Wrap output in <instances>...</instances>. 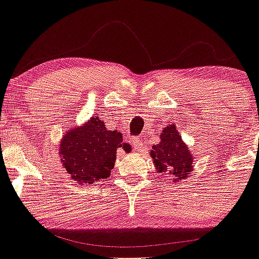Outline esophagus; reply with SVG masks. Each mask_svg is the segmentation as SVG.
Here are the masks:
<instances>
[{
	"mask_svg": "<svg viewBox=\"0 0 259 259\" xmlns=\"http://www.w3.org/2000/svg\"><path fill=\"white\" fill-rule=\"evenodd\" d=\"M132 146H133V148H135L137 152H142V151H143V148H144L142 141L137 137L132 138Z\"/></svg>",
	"mask_w": 259,
	"mask_h": 259,
	"instance_id": "34e87169",
	"label": "esophagus"
}]
</instances>
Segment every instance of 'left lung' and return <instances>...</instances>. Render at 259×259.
<instances>
[{
  "mask_svg": "<svg viewBox=\"0 0 259 259\" xmlns=\"http://www.w3.org/2000/svg\"><path fill=\"white\" fill-rule=\"evenodd\" d=\"M160 142L153 146L151 157L159 173L169 174L174 180H182L190 174L193 155L185 146L175 126H168L160 133Z\"/></svg>",
  "mask_w": 259,
  "mask_h": 259,
  "instance_id": "8db88e82",
  "label": "left lung"
}]
</instances>
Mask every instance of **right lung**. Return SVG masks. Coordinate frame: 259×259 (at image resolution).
Returning a JSON list of instances; mask_svg holds the SVG:
<instances>
[{"instance_id": "add662e5", "label": "right lung", "mask_w": 259, "mask_h": 259, "mask_svg": "<svg viewBox=\"0 0 259 259\" xmlns=\"http://www.w3.org/2000/svg\"><path fill=\"white\" fill-rule=\"evenodd\" d=\"M118 147L130 151L117 131H108L94 116L82 127L69 131L60 143V157L66 171L80 184H93L108 178Z\"/></svg>"}]
</instances>
